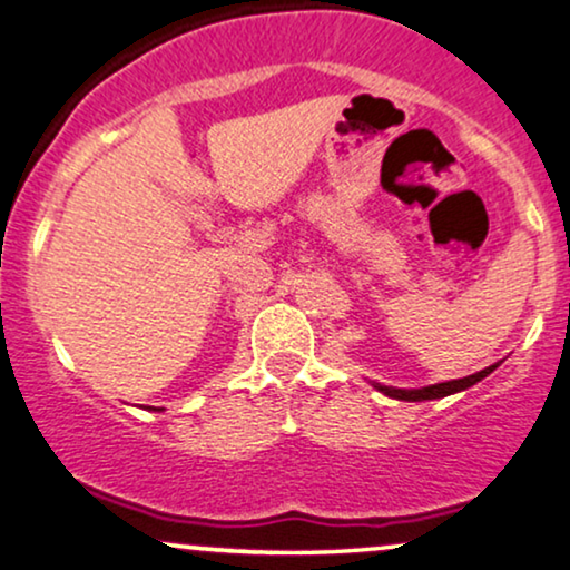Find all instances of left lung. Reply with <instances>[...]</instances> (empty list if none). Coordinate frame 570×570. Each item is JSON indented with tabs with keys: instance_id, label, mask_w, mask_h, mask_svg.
<instances>
[{
	"instance_id": "1",
	"label": "left lung",
	"mask_w": 570,
	"mask_h": 570,
	"mask_svg": "<svg viewBox=\"0 0 570 570\" xmlns=\"http://www.w3.org/2000/svg\"><path fill=\"white\" fill-rule=\"evenodd\" d=\"M500 364H492L482 368V372L476 374H469L463 376V380H450V382H440V384H430V387H421V390H401V387H387V384H374L376 390L384 395L395 397V401H409V403H419V401H434V397H445V395H453V393H461V390L471 387V384L482 382L487 374H492L494 368Z\"/></svg>"
}]
</instances>
